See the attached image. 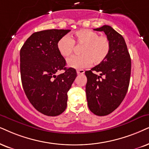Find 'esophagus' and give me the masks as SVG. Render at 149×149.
I'll list each match as a JSON object with an SVG mask.
<instances>
[{
	"mask_svg": "<svg viewBox=\"0 0 149 149\" xmlns=\"http://www.w3.org/2000/svg\"><path fill=\"white\" fill-rule=\"evenodd\" d=\"M84 73V71L83 69H78V70H77V73L78 74H83Z\"/></svg>",
	"mask_w": 149,
	"mask_h": 149,
	"instance_id": "esophagus-1",
	"label": "esophagus"
}]
</instances>
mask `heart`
<instances>
[{"label": "heart", "mask_w": 149, "mask_h": 149, "mask_svg": "<svg viewBox=\"0 0 149 149\" xmlns=\"http://www.w3.org/2000/svg\"><path fill=\"white\" fill-rule=\"evenodd\" d=\"M75 45L80 47L81 55L73 56L67 61L69 67L82 69L90 66L93 63L98 65L108 56L111 49V42L106 36L91 29H80L71 36H64L57 42V48L64 57H69L74 52Z\"/></svg>", "instance_id": "obj_1"}]
</instances>
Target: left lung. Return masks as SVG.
Here are the masks:
<instances>
[{
	"label": "left lung",
	"instance_id": "1",
	"mask_svg": "<svg viewBox=\"0 0 149 149\" xmlns=\"http://www.w3.org/2000/svg\"><path fill=\"white\" fill-rule=\"evenodd\" d=\"M104 31L111 42L102 63L86 71V95L88 109L96 116L110 114L123 101L129 88L131 61L125 39L111 26L94 29Z\"/></svg>",
	"mask_w": 149,
	"mask_h": 149
}]
</instances>
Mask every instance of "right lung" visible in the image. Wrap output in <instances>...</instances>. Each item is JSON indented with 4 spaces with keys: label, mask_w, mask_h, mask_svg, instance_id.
Wrapping results in <instances>:
<instances>
[{
    "label": "right lung",
    "mask_w": 149,
    "mask_h": 149,
    "mask_svg": "<svg viewBox=\"0 0 149 149\" xmlns=\"http://www.w3.org/2000/svg\"><path fill=\"white\" fill-rule=\"evenodd\" d=\"M69 29H48L33 33L20 52L22 87L33 107L41 113L56 116L67 108V92L77 73L65 67L66 61L57 48L58 41ZM63 74L56 76L58 70Z\"/></svg>",
    "instance_id": "obj_1"
}]
</instances>
